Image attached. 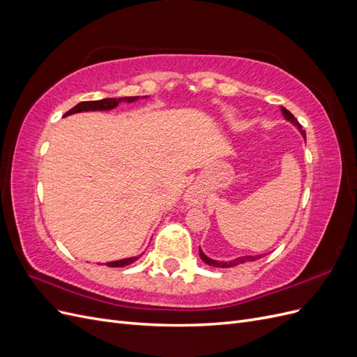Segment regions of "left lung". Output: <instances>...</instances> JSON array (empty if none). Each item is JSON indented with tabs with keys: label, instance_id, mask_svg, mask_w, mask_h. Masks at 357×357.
<instances>
[{
	"label": "left lung",
	"instance_id": "1",
	"mask_svg": "<svg viewBox=\"0 0 357 357\" xmlns=\"http://www.w3.org/2000/svg\"><path fill=\"white\" fill-rule=\"evenodd\" d=\"M282 113L284 114V117L287 119L289 122H291L294 123L298 129H299V132L302 134V137L305 138V131L304 129H302V125L296 121V117L291 114L289 110H286L284 107H282ZM199 256H201V259L202 261L207 264V265H210V266H215V268H231V266H235V265H240V264H245V262H253V261H257V259H261V257H264L265 255H256V256H241V257H236V259H234V261H229V262H219V261H214V259H210V257H207L205 256L204 253H202V250L199 248Z\"/></svg>",
	"mask_w": 357,
	"mask_h": 357
}]
</instances>
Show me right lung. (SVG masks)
<instances>
[{"label": "right lung", "instance_id": "1", "mask_svg": "<svg viewBox=\"0 0 357 357\" xmlns=\"http://www.w3.org/2000/svg\"><path fill=\"white\" fill-rule=\"evenodd\" d=\"M138 98H139V96H125V98H105V100H100V101H83V102H79L75 107H73L70 112H67L66 114H63V117L70 116V114H74V113H80V112L112 110V109H114V107L119 105V102H122V101H125V102H134ZM138 257L139 256L126 257V259H121V261L107 262L105 265L107 266H112V268H121V266H126L129 264H134Z\"/></svg>", "mask_w": 357, "mask_h": 357}]
</instances>
